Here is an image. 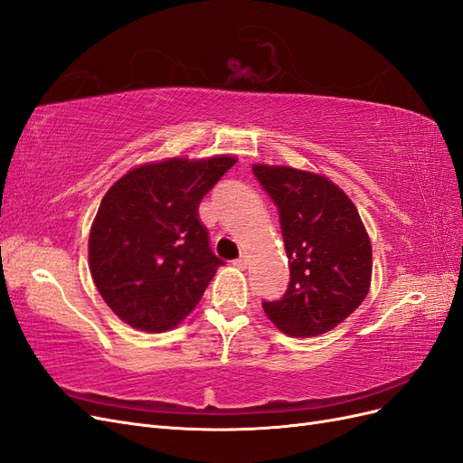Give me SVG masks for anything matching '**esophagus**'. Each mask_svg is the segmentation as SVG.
Wrapping results in <instances>:
<instances>
[{
  "label": "esophagus",
  "mask_w": 463,
  "mask_h": 463,
  "mask_svg": "<svg viewBox=\"0 0 463 463\" xmlns=\"http://www.w3.org/2000/svg\"><path fill=\"white\" fill-rule=\"evenodd\" d=\"M234 265L238 267V269H246V267H248V258H246V256H242V258H238V260L234 261Z\"/></svg>",
  "instance_id": "34e87169"
}]
</instances>
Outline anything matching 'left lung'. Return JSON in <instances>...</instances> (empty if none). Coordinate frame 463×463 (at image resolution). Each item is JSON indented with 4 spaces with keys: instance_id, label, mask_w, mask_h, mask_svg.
Here are the masks:
<instances>
[{
    "instance_id": "obj_1",
    "label": "left lung",
    "mask_w": 463,
    "mask_h": 463,
    "mask_svg": "<svg viewBox=\"0 0 463 463\" xmlns=\"http://www.w3.org/2000/svg\"><path fill=\"white\" fill-rule=\"evenodd\" d=\"M251 171L277 205L290 265L285 296L263 302V311L288 336L335 329L371 285V242L360 213L326 176L271 165Z\"/></svg>"
}]
</instances>
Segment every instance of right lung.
<instances>
[{"label": "right lung", "mask_w": 463, "mask_h": 463, "mask_svg": "<svg viewBox=\"0 0 463 463\" xmlns=\"http://www.w3.org/2000/svg\"><path fill=\"white\" fill-rule=\"evenodd\" d=\"M236 159L173 157L128 171L103 196L88 260L106 304L134 329L163 333L198 306L225 261L198 217L202 198Z\"/></svg>", "instance_id": "add662e5"}]
</instances>
